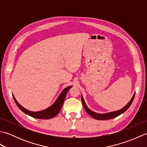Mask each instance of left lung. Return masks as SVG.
Segmentation results:
<instances>
[{
    "mask_svg": "<svg viewBox=\"0 0 147 147\" xmlns=\"http://www.w3.org/2000/svg\"><path fill=\"white\" fill-rule=\"evenodd\" d=\"M135 93H134L133 97L131 98V100L128 102V104H127L126 106H124V107L123 109H121V110L112 112H109V113H105V114L96 113V112H93L90 110V109H89L88 107L86 106L85 101H84V99L83 98L82 95V101L85 111L90 115H91L92 117H93V118L95 119H97V120H107V119H112V118L116 117L119 116V115H121V114L124 113L126 111H127V109H128L130 107V105H131L134 100V98H135Z\"/></svg>",
    "mask_w": 147,
    "mask_h": 147,
    "instance_id": "1",
    "label": "left lung"
}]
</instances>
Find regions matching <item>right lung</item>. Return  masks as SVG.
<instances>
[{
  "label": "right lung",
  "mask_w": 147,
  "mask_h": 147,
  "mask_svg": "<svg viewBox=\"0 0 147 147\" xmlns=\"http://www.w3.org/2000/svg\"><path fill=\"white\" fill-rule=\"evenodd\" d=\"M71 87V86H67V88L64 89L63 91L61 92L60 95L59 96L57 99L56 100V101L54 102V104H53V105H52L51 107L46 109L45 110L39 112H32L24 109L19 104L18 101L16 100L14 95H12V96H13V98L16 104L18 105V107L25 114L29 115L30 116H32L34 118L41 119H51L55 117V115L58 114L59 112H60L62 104H63L64 103V99L65 98V96H66V94L67 92L69 91V90Z\"/></svg>",
  "instance_id": "right-lung-1"
}]
</instances>
